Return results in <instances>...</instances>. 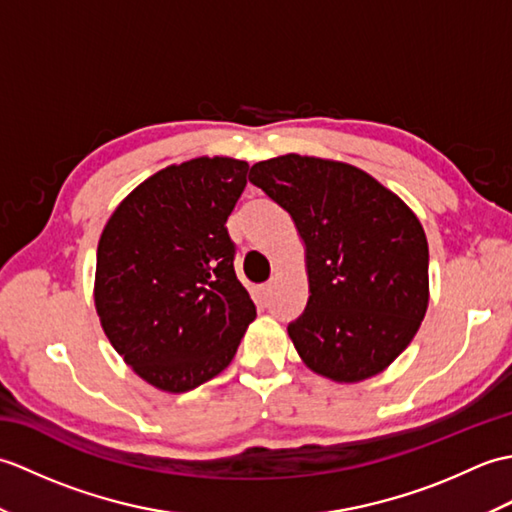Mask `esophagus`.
Returning a JSON list of instances; mask_svg holds the SVG:
<instances>
[{
	"instance_id": "obj_1",
	"label": "esophagus",
	"mask_w": 512,
	"mask_h": 512,
	"mask_svg": "<svg viewBox=\"0 0 512 512\" xmlns=\"http://www.w3.org/2000/svg\"><path fill=\"white\" fill-rule=\"evenodd\" d=\"M273 288H275V279H270V281H268V284L264 286V292H266V295H268V292H270V290H273Z\"/></svg>"
}]
</instances>
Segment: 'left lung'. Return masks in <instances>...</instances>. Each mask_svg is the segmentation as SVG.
<instances>
[{
  "mask_svg": "<svg viewBox=\"0 0 512 512\" xmlns=\"http://www.w3.org/2000/svg\"><path fill=\"white\" fill-rule=\"evenodd\" d=\"M306 248L310 297L288 325L301 361L361 383L407 350L429 306V244L409 206L347 162L286 154L250 167Z\"/></svg>",
  "mask_w": 512,
  "mask_h": 512,
  "instance_id": "8db88e82",
  "label": "left lung"
}]
</instances>
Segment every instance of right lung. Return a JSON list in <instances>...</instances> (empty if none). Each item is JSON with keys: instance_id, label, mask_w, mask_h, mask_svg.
Wrapping results in <instances>:
<instances>
[{"instance_id": "obj_1", "label": "right lung", "mask_w": 512, "mask_h": 512, "mask_svg": "<svg viewBox=\"0 0 512 512\" xmlns=\"http://www.w3.org/2000/svg\"><path fill=\"white\" fill-rule=\"evenodd\" d=\"M246 173V160L226 156L169 165L140 182L101 233V328L140 378L169 394L224 372L257 317L226 231Z\"/></svg>"}]
</instances>
